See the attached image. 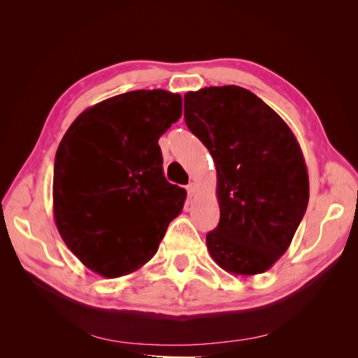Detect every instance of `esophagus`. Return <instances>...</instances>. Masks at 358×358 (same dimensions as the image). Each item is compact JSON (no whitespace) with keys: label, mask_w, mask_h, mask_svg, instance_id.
Wrapping results in <instances>:
<instances>
[{"label":"esophagus","mask_w":358,"mask_h":358,"mask_svg":"<svg viewBox=\"0 0 358 358\" xmlns=\"http://www.w3.org/2000/svg\"><path fill=\"white\" fill-rule=\"evenodd\" d=\"M187 191H188V196L189 197H194V194H196V191H197V185L194 182H191V183H188L187 185Z\"/></svg>","instance_id":"esophagus-1"}]
</instances>
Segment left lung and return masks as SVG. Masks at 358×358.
I'll return each instance as SVG.
<instances>
[{"mask_svg":"<svg viewBox=\"0 0 358 358\" xmlns=\"http://www.w3.org/2000/svg\"><path fill=\"white\" fill-rule=\"evenodd\" d=\"M185 122L216 166L220 222L206 236L225 272L257 275L288 249L309 201L297 138L272 107L236 85L187 92Z\"/></svg>","mask_w":358,"mask_h":358,"instance_id":"left-lung-1","label":"left lung"}]
</instances>
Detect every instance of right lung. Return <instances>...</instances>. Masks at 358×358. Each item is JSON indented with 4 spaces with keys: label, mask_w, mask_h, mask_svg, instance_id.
I'll use <instances>...</instances> for the list:
<instances>
[{
    "label": "right lung",
    "mask_w": 358,
    "mask_h": 358,
    "mask_svg": "<svg viewBox=\"0 0 358 358\" xmlns=\"http://www.w3.org/2000/svg\"><path fill=\"white\" fill-rule=\"evenodd\" d=\"M182 115V96L138 90L82 112L53 166V216L92 272L119 278L157 252L187 191L166 180L158 138Z\"/></svg>",
    "instance_id": "right-lung-1"
}]
</instances>
